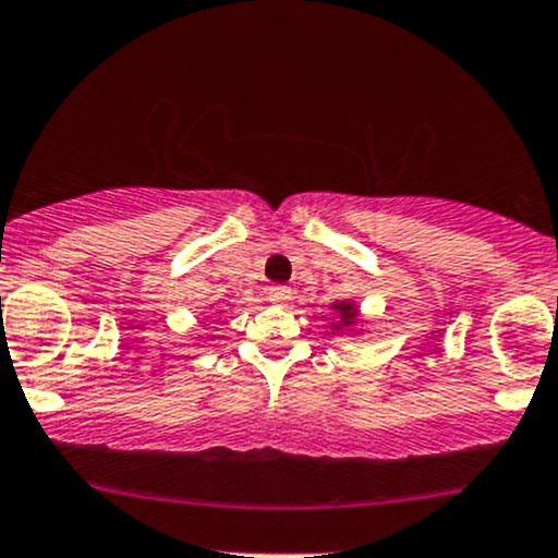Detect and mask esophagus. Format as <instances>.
I'll return each mask as SVG.
<instances>
[{
    "mask_svg": "<svg viewBox=\"0 0 558 558\" xmlns=\"http://www.w3.org/2000/svg\"><path fill=\"white\" fill-rule=\"evenodd\" d=\"M290 298H292L290 287H284V284L268 287V300H271V303H287Z\"/></svg>",
    "mask_w": 558,
    "mask_h": 558,
    "instance_id": "1",
    "label": "esophagus"
}]
</instances>
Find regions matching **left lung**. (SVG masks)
<instances>
[{
	"instance_id": "8db88e82",
	"label": "left lung",
	"mask_w": 558,
	"mask_h": 558,
	"mask_svg": "<svg viewBox=\"0 0 558 558\" xmlns=\"http://www.w3.org/2000/svg\"><path fill=\"white\" fill-rule=\"evenodd\" d=\"M331 308L335 311H340V327H350V324L355 322V316H359V313H355V305L353 303H335L331 305Z\"/></svg>"
}]
</instances>
